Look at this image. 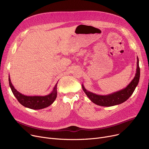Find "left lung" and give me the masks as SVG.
I'll return each instance as SVG.
<instances>
[{"mask_svg":"<svg viewBox=\"0 0 149 149\" xmlns=\"http://www.w3.org/2000/svg\"><path fill=\"white\" fill-rule=\"evenodd\" d=\"M136 65L137 68L136 74L134 79L131 81V82L126 88L120 91L115 92L108 95H98L86 90L83 84H82L83 90L92 102L96 104L97 105L104 107H110L120 104L125 102V101L128 100V98H129V97L132 95V93H134L139 83L140 69L139 67V59L138 57Z\"/></svg>","mask_w":149,"mask_h":149,"instance_id":"1","label":"left lung"}]
</instances>
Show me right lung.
<instances>
[{"label": "right lung", "mask_w": 149, "mask_h": 149, "mask_svg": "<svg viewBox=\"0 0 149 149\" xmlns=\"http://www.w3.org/2000/svg\"><path fill=\"white\" fill-rule=\"evenodd\" d=\"M57 83L55 85L52 91L48 95L45 96H27L23 95L17 91L13 86L11 83L10 77L9 76V84L11 89L15 97L17 98L19 102L24 107L34 110L42 109L51 105L57 98Z\"/></svg>", "instance_id": "obj_1"}]
</instances>
